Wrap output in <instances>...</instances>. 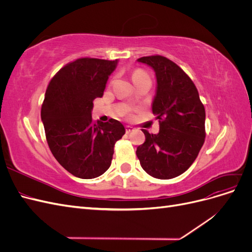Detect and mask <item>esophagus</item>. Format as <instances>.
I'll return each mask as SVG.
<instances>
[{"label": "esophagus", "mask_w": 252, "mask_h": 252, "mask_svg": "<svg viewBox=\"0 0 252 252\" xmlns=\"http://www.w3.org/2000/svg\"><path fill=\"white\" fill-rule=\"evenodd\" d=\"M125 130H126V133H129V132H131L133 130V128L131 126H126Z\"/></svg>", "instance_id": "1"}]
</instances>
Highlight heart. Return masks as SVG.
I'll return each mask as SVG.
<instances>
[{
	"label": "heart",
	"instance_id": "heart-1",
	"mask_svg": "<svg viewBox=\"0 0 252 252\" xmlns=\"http://www.w3.org/2000/svg\"><path fill=\"white\" fill-rule=\"evenodd\" d=\"M139 77H148V75H147L146 72L143 71V70H136V71H134L133 79L134 78H139Z\"/></svg>",
	"mask_w": 252,
	"mask_h": 252
}]
</instances>
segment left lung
I'll return each mask as SVG.
<instances>
[{"label":"left lung","instance_id":"1","mask_svg":"<svg viewBox=\"0 0 252 252\" xmlns=\"http://www.w3.org/2000/svg\"><path fill=\"white\" fill-rule=\"evenodd\" d=\"M138 61L156 72L152 113L158 119L159 131L154 134L143 129L146 139L136 156L151 177L172 179L191 166L205 142L204 105L192 80L172 61L158 55Z\"/></svg>","mask_w":252,"mask_h":252}]
</instances>
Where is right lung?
<instances>
[{"mask_svg": "<svg viewBox=\"0 0 252 252\" xmlns=\"http://www.w3.org/2000/svg\"><path fill=\"white\" fill-rule=\"evenodd\" d=\"M118 60L81 58L55 74L46 89L41 118L50 151L64 168L80 179L107 170L114 144L125 134L119 121L94 122V101L102 97Z\"/></svg>", "mask_w": 252, "mask_h": 252, "instance_id": "1", "label": "right lung"}]
</instances>
